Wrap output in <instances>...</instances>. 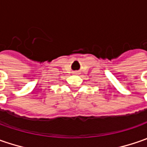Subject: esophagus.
Here are the masks:
<instances>
[{
    "mask_svg": "<svg viewBox=\"0 0 147 147\" xmlns=\"http://www.w3.org/2000/svg\"><path fill=\"white\" fill-rule=\"evenodd\" d=\"M75 74H77V73H75Z\"/></svg>",
    "mask_w": 147,
    "mask_h": 147,
    "instance_id": "obj_1",
    "label": "esophagus"
}]
</instances>
